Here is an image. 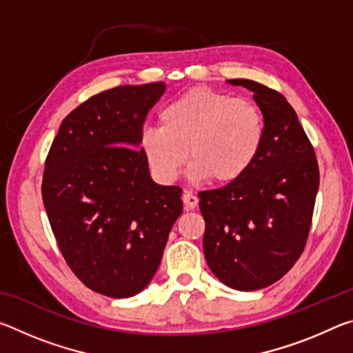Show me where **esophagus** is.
<instances>
[{"mask_svg": "<svg viewBox=\"0 0 353 353\" xmlns=\"http://www.w3.org/2000/svg\"><path fill=\"white\" fill-rule=\"evenodd\" d=\"M182 199H183V204H185V208H187V210H193V208L198 207L199 198L196 194L191 193V191H185Z\"/></svg>", "mask_w": 353, "mask_h": 353, "instance_id": "obj_1", "label": "esophagus"}]
</instances>
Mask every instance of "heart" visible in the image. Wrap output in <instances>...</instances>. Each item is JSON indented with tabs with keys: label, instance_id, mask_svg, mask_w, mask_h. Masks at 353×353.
<instances>
[{
	"label": "heart",
	"instance_id": "1",
	"mask_svg": "<svg viewBox=\"0 0 353 353\" xmlns=\"http://www.w3.org/2000/svg\"><path fill=\"white\" fill-rule=\"evenodd\" d=\"M263 141L265 119L259 105L198 87L159 112V128L143 130L140 148L159 181H176L188 154L191 177L229 185L248 174Z\"/></svg>",
	"mask_w": 353,
	"mask_h": 353
}]
</instances>
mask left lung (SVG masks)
I'll return each mask as SVG.
<instances>
[{"label":"left lung","instance_id":"obj_1","mask_svg":"<svg viewBox=\"0 0 353 353\" xmlns=\"http://www.w3.org/2000/svg\"><path fill=\"white\" fill-rule=\"evenodd\" d=\"M229 83L254 93L265 119V141L243 179L199 193L204 255L224 285L254 291L282 279L302 255L319 188V166L283 94L249 79Z\"/></svg>","mask_w":353,"mask_h":353}]
</instances>
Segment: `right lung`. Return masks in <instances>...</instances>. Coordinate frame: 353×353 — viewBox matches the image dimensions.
Listing matches in <instances>:
<instances>
[{
  "label": "right lung",
  "instance_id": "obj_1",
  "mask_svg": "<svg viewBox=\"0 0 353 353\" xmlns=\"http://www.w3.org/2000/svg\"><path fill=\"white\" fill-rule=\"evenodd\" d=\"M163 82L101 92L70 112L48 152L41 198L70 270L99 294L130 297L151 282L182 188L155 183L140 137Z\"/></svg>",
  "mask_w": 353,
  "mask_h": 353
}]
</instances>
